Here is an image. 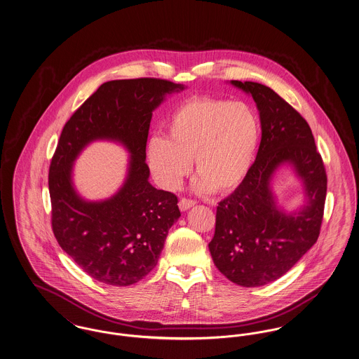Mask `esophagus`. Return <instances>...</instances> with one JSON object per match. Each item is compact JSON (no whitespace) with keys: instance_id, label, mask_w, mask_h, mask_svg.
<instances>
[{"instance_id":"obj_1","label":"esophagus","mask_w":359,"mask_h":359,"mask_svg":"<svg viewBox=\"0 0 359 359\" xmlns=\"http://www.w3.org/2000/svg\"><path fill=\"white\" fill-rule=\"evenodd\" d=\"M195 205H196V202H194V201H191V199L183 198V199H180V202H179V208H180L182 211H187V210H189L191 207H194Z\"/></svg>"}]
</instances>
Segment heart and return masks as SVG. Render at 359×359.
Returning a JSON list of instances; mask_svg holds the SVG:
<instances>
[{
    "label": "heart",
    "instance_id": "1",
    "mask_svg": "<svg viewBox=\"0 0 359 359\" xmlns=\"http://www.w3.org/2000/svg\"><path fill=\"white\" fill-rule=\"evenodd\" d=\"M165 130L167 137L149 140L147 161L156 182L170 191L191 171V158L198 192L236 189L250 171L259 142V120L250 104L211 97L180 103Z\"/></svg>",
    "mask_w": 359,
    "mask_h": 359
}]
</instances>
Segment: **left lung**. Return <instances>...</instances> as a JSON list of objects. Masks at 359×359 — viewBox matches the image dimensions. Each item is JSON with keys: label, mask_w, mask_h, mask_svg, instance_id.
I'll return each instance as SVG.
<instances>
[{"label": "left lung", "mask_w": 359, "mask_h": 359, "mask_svg": "<svg viewBox=\"0 0 359 359\" xmlns=\"http://www.w3.org/2000/svg\"><path fill=\"white\" fill-rule=\"evenodd\" d=\"M252 95L259 113L256 161L237 189L219 202L208 249L215 266L234 284L262 287L287 273L315 245L323 219L327 176L311 128L268 86L230 82ZM290 165L304 186L305 203L294 212L278 206L273 175Z\"/></svg>", "instance_id": "obj_1"}]
</instances>
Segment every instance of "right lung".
Returning a JSON list of instances; mask_svg holds the SVG:
<instances>
[{
	"label": "right lung",
	"instance_id": "right-lung-1",
	"mask_svg": "<svg viewBox=\"0 0 359 359\" xmlns=\"http://www.w3.org/2000/svg\"><path fill=\"white\" fill-rule=\"evenodd\" d=\"M186 86L140 78L103 83L67 121L52 157V230L60 248L94 280L128 287L149 273L180 217L177 198L149 183L145 148L154 110ZM94 140L118 142L130 154L119 191L87 201L74 189L73 163Z\"/></svg>",
	"mask_w": 359,
	"mask_h": 359
}]
</instances>
